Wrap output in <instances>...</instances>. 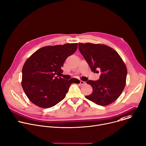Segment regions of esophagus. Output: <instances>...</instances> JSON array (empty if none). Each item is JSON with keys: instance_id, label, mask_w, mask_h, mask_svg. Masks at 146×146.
Wrapping results in <instances>:
<instances>
[{"instance_id": "esophagus-1", "label": "esophagus", "mask_w": 146, "mask_h": 146, "mask_svg": "<svg viewBox=\"0 0 146 146\" xmlns=\"http://www.w3.org/2000/svg\"><path fill=\"white\" fill-rule=\"evenodd\" d=\"M80 84L81 85H83V84H86V82H83V81L80 80Z\"/></svg>"}]
</instances>
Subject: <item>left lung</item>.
<instances>
[{"label":"left lung","mask_w":146,"mask_h":146,"mask_svg":"<svg viewBox=\"0 0 146 146\" xmlns=\"http://www.w3.org/2000/svg\"><path fill=\"white\" fill-rule=\"evenodd\" d=\"M78 49L91 71L101 73L99 80L87 82L92 92L85 97L101 106L112 104L126 85L127 69L122 58L113 49L103 44L78 43Z\"/></svg>","instance_id":"obj_1"}]
</instances>
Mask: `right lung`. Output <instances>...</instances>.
<instances>
[{
    "label": "right lung",
    "instance_id": "1",
    "mask_svg": "<svg viewBox=\"0 0 146 146\" xmlns=\"http://www.w3.org/2000/svg\"><path fill=\"white\" fill-rule=\"evenodd\" d=\"M77 45L74 43L44 46L25 61L21 85L31 102L43 108L54 107L64 98L72 83H80L77 78L68 80L58 76L63 72L64 61L76 51Z\"/></svg>",
    "mask_w": 146,
    "mask_h": 146
}]
</instances>
